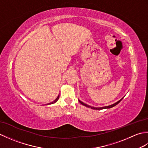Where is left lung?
Masks as SVG:
<instances>
[{
    "instance_id": "obj_1",
    "label": "left lung",
    "mask_w": 148,
    "mask_h": 148,
    "mask_svg": "<svg viewBox=\"0 0 148 148\" xmlns=\"http://www.w3.org/2000/svg\"><path fill=\"white\" fill-rule=\"evenodd\" d=\"M123 99H121V100H119L118 102H116L115 103H114V104H112V105H111V106H106V107H102V108H93V107H92V106H88V105H87V104H86V103H83V102H82L81 101H80V100H79V102L81 103V104H83V106H86V107H88V108H92V109H97V110H100V109H109V108H112V107H114V106H116L118 104V103H119V102H120L121 101V100H122Z\"/></svg>"
}]
</instances>
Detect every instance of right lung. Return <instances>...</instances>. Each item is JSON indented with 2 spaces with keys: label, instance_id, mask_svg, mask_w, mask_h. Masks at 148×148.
<instances>
[{
  "label": "right lung",
  "instance_id": "add662e5",
  "mask_svg": "<svg viewBox=\"0 0 148 148\" xmlns=\"http://www.w3.org/2000/svg\"><path fill=\"white\" fill-rule=\"evenodd\" d=\"M58 99H59V96H58V97H57V98H56L55 100H54V101H53V102H51V103H48V104H51V103H55V102H56V101H57V100H58Z\"/></svg>",
  "mask_w": 148,
  "mask_h": 148
}]
</instances>
